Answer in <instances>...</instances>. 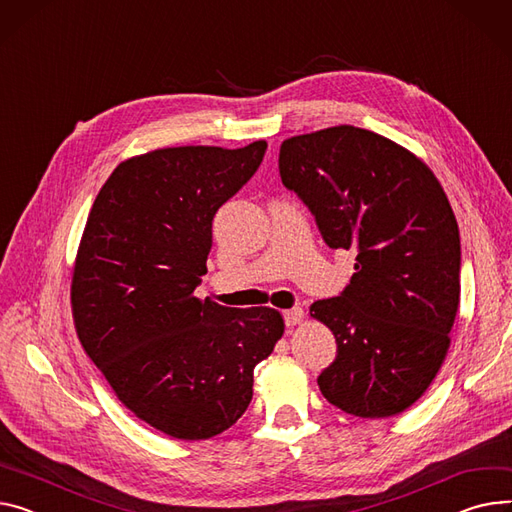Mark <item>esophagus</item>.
Instances as JSON below:
<instances>
[{
  "instance_id": "esophagus-1",
  "label": "esophagus",
  "mask_w": 512,
  "mask_h": 512,
  "mask_svg": "<svg viewBox=\"0 0 512 512\" xmlns=\"http://www.w3.org/2000/svg\"><path fill=\"white\" fill-rule=\"evenodd\" d=\"M302 317H304V311L300 309V306H294V309H288V311L284 313V323H286L288 327H294V325H298V323L302 321Z\"/></svg>"
}]
</instances>
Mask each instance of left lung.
<instances>
[{
  "label": "left lung",
  "instance_id": "left-lung-1",
  "mask_svg": "<svg viewBox=\"0 0 512 512\" xmlns=\"http://www.w3.org/2000/svg\"><path fill=\"white\" fill-rule=\"evenodd\" d=\"M280 177L331 249L356 251L344 292L311 317L335 335L323 397L358 418H389L430 387L459 306L461 241L432 170L383 135L339 125L280 148Z\"/></svg>",
  "mask_w": 512,
  "mask_h": 512
}]
</instances>
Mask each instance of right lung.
Instances as JSON below:
<instances>
[{
    "instance_id": "obj_1",
    "label": "right lung",
    "mask_w": 512,
    "mask_h": 512,
    "mask_svg": "<svg viewBox=\"0 0 512 512\" xmlns=\"http://www.w3.org/2000/svg\"><path fill=\"white\" fill-rule=\"evenodd\" d=\"M267 144L183 146L121 162L90 210L72 280L80 342L125 403L156 430L206 440L253 397V370L284 333L274 309L193 296L212 222L257 173Z\"/></svg>"
}]
</instances>
